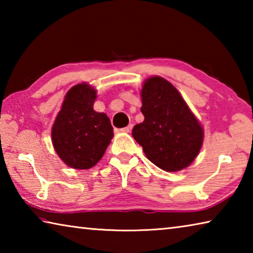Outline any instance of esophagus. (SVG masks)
Instances as JSON below:
<instances>
[{"label":"esophagus","mask_w":253,"mask_h":253,"mask_svg":"<svg viewBox=\"0 0 253 253\" xmlns=\"http://www.w3.org/2000/svg\"><path fill=\"white\" fill-rule=\"evenodd\" d=\"M131 129H132V125H131V124H129V125H128L127 127L122 128L121 131H123V132H130Z\"/></svg>","instance_id":"34e87169"}]
</instances>
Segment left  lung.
<instances>
[{"mask_svg": "<svg viewBox=\"0 0 253 253\" xmlns=\"http://www.w3.org/2000/svg\"><path fill=\"white\" fill-rule=\"evenodd\" d=\"M140 97L145 119L132 128V137L157 168L166 172L186 169L202 147V125L177 89L162 77L145 80Z\"/></svg>", "mask_w": 253, "mask_h": 253, "instance_id": "obj_1", "label": "left lung"}]
</instances>
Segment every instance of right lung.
<instances>
[{
    "label": "right lung",
    "instance_id": "obj_1",
    "mask_svg": "<svg viewBox=\"0 0 253 253\" xmlns=\"http://www.w3.org/2000/svg\"><path fill=\"white\" fill-rule=\"evenodd\" d=\"M97 90L87 83L66 93L55 117L51 137L55 153L75 169H89L104 156L114 137L109 118L93 110Z\"/></svg>",
    "mask_w": 253,
    "mask_h": 253
}]
</instances>
